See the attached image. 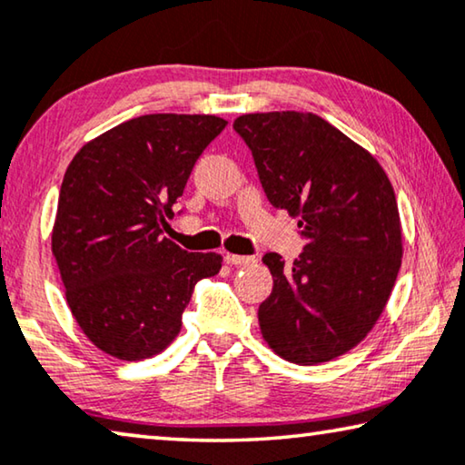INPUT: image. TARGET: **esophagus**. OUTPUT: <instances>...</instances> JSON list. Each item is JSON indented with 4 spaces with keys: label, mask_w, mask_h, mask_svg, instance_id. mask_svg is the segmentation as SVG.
Segmentation results:
<instances>
[{
    "label": "esophagus",
    "mask_w": 465,
    "mask_h": 465,
    "mask_svg": "<svg viewBox=\"0 0 465 465\" xmlns=\"http://www.w3.org/2000/svg\"><path fill=\"white\" fill-rule=\"evenodd\" d=\"M225 262L232 267H248V264H256L259 259L256 256H240V254H225Z\"/></svg>",
    "instance_id": "34e87169"
}]
</instances>
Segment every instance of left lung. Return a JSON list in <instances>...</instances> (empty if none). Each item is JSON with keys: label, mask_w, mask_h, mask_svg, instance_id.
Returning a JSON list of instances; mask_svg holds the SVG:
<instances>
[{"label": "left lung", "mask_w": 465, "mask_h": 465, "mask_svg": "<svg viewBox=\"0 0 465 465\" xmlns=\"http://www.w3.org/2000/svg\"><path fill=\"white\" fill-rule=\"evenodd\" d=\"M233 130L252 151L264 194L300 217L304 250L277 252L259 306L264 341L293 364L329 362L374 327L401 267V225L379 161L314 114H248Z\"/></svg>", "instance_id": "left-lung-1"}]
</instances>
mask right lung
I'll return each mask as SVG.
<instances>
[{
  "mask_svg": "<svg viewBox=\"0 0 465 465\" xmlns=\"http://www.w3.org/2000/svg\"><path fill=\"white\" fill-rule=\"evenodd\" d=\"M225 124L140 115L86 143L65 169L51 250L74 319L109 356L134 362L163 351L194 285L219 272V254L188 252L163 230Z\"/></svg>",
  "mask_w": 465,
  "mask_h": 465,
  "instance_id": "obj_1",
  "label": "right lung"
}]
</instances>
